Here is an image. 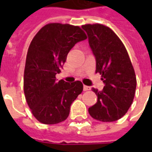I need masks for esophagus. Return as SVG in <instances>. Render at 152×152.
I'll return each mask as SVG.
<instances>
[{
  "label": "esophagus",
  "mask_w": 152,
  "mask_h": 152,
  "mask_svg": "<svg viewBox=\"0 0 152 152\" xmlns=\"http://www.w3.org/2000/svg\"><path fill=\"white\" fill-rule=\"evenodd\" d=\"M83 89H84V91H88V90H90V87L87 86H84Z\"/></svg>",
  "instance_id": "1"
}]
</instances>
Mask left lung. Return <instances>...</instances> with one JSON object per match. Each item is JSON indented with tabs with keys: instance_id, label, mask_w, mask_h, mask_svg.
<instances>
[{
	"instance_id": "obj_1",
	"label": "left lung",
	"mask_w": 152,
	"mask_h": 152,
	"mask_svg": "<svg viewBox=\"0 0 152 152\" xmlns=\"http://www.w3.org/2000/svg\"><path fill=\"white\" fill-rule=\"evenodd\" d=\"M96 58V73L105 84L102 91L93 88L98 101L89 108L94 119L112 122L123 117L133 103L137 80L124 44L105 25H83Z\"/></svg>"
}]
</instances>
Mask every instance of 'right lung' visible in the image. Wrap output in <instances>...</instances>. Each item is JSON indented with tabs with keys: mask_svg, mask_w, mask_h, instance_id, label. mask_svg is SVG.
<instances>
[{
	"mask_svg": "<svg viewBox=\"0 0 152 152\" xmlns=\"http://www.w3.org/2000/svg\"><path fill=\"white\" fill-rule=\"evenodd\" d=\"M78 26L52 23L36 34L28 48L23 89L28 107L35 118L45 124H54L68 117L71 104L81 94L83 84L57 80L69 51L86 40Z\"/></svg>",
	"mask_w": 152,
	"mask_h": 152,
	"instance_id": "right-lung-1",
	"label": "right lung"
}]
</instances>
